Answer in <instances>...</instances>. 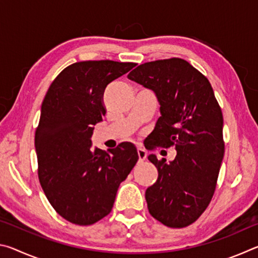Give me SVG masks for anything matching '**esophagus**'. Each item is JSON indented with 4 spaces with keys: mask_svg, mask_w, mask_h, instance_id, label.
Listing matches in <instances>:
<instances>
[{
    "mask_svg": "<svg viewBox=\"0 0 258 258\" xmlns=\"http://www.w3.org/2000/svg\"><path fill=\"white\" fill-rule=\"evenodd\" d=\"M138 156H139V161H143L147 158V151L142 148H138Z\"/></svg>",
    "mask_w": 258,
    "mask_h": 258,
    "instance_id": "34e87169",
    "label": "esophagus"
}]
</instances>
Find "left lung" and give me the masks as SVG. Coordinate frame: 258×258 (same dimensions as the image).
<instances>
[{
	"instance_id": "8db88e82",
	"label": "left lung",
	"mask_w": 258,
	"mask_h": 258,
	"mask_svg": "<svg viewBox=\"0 0 258 258\" xmlns=\"http://www.w3.org/2000/svg\"><path fill=\"white\" fill-rule=\"evenodd\" d=\"M127 77L156 93L161 116L152 132L157 147H174L175 159H149L158 178L146 191L152 217L185 228L206 211L224 156L223 115L207 77L181 58L138 66Z\"/></svg>"
}]
</instances>
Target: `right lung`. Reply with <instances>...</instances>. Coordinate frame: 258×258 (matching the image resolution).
Listing matches in <instances>:
<instances>
[{
    "instance_id": "right-lung-1",
    "label": "right lung",
    "mask_w": 258,
    "mask_h": 258,
    "mask_svg": "<svg viewBox=\"0 0 258 258\" xmlns=\"http://www.w3.org/2000/svg\"><path fill=\"white\" fill-rule=\"evenodd\" d=\"M135 64L73 63L54 78L42 102L35 132L38 180L51 206L73 224L91 225L107 216L139 159L137 148L127 142L107 152L91 150L93 125L106 115L104 90Z\"/></svg>"
}]
</instances>
